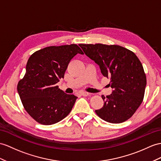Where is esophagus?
Listing matches in <instances>:
<instances>
[{"instance_id":"34e87169","label":"esophagus","mask_w":161,"mask_h":161,"mask_svg":"<svg viewBox=\"0 0 161 161\" xmlns=\"http://www.w3.org/2000/svg\"><path fill=\"white\" fill-rule=\"evenodd\" d=\"M80 94L82 96H89V93H87V92H80Z\"/></svg>"}]
</instances>
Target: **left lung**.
<instances>
[{
    "mask_svg": "<svg viewBox=\"0 0 161 161\" xmlns=\"http://www.w3.org/2000/svg\"><path fill=\"white\" fill-rule=\"evenodd\" d=\"M79 46L98 64L103 75L110 78L111 95L104 96V106L95 112L102 119L119 124L130 119L142 103L146 86L143 65L131 50L118 45L103 44Z\"/></svg>",
    "mask_w": 161,
    "mask_h": 161,
    "instance_id": "left-lung-1",
    "label": "left lung"
}]
</instances>
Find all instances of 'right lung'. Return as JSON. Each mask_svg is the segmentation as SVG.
Masks as SVG:
<instances>
[{
    "label": "right lung",
    "mask_w": 161,
    "mask_h": 161,
    "mask_svg": "<svg viewBox=\"0 0 161 161\" xmlns=\"http://www.w3.org/2000/svg\"><path fill=\"white\" fill-rule=\"evenodd\" d=\"M83 52L76 44L48 46L29 57L26 73L17 89L26 111L43 125L56 124L72 111L77 97L66 94L57 85L64 78L69 61Z\"/></svg>",
    "instance_id": "1"
}]
</instances>
